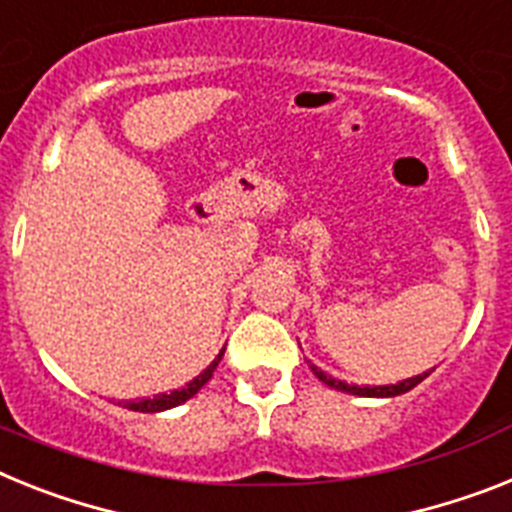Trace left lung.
Returning <instances> with one entry per match:
<instances>
[{"label":"left lung","mask_w":512,"mask_h":512,"mask_svg":"<svg viewBox=\"0 0 512 512\" xmlns=\"http://www.w3.org/2000/svg\"><path fill=\"white\" fill-rule=\"evenodd\" d=\"M309 369H312V375H315L317 380L325 382L328 388L341 390V393H349V395H362V398H393V395L409 393V390L416 388L424 377L432 375V369H429V372H424V375L409 377V380L395 382V385H372V388H369V385H349V382L336 380V377H330L328 372H322V369L315 367V364H309Z\"/></svg>","instance_id":"8db88e82"}]
</instances>
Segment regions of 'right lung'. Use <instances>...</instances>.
Wrapping results in <instances>:
<instances>
[{
	"label": "right lung",
	"instance_id": "right-lung-1",
	"mask_svg": "<svg viewBox=\"0 0 512 512\" xmlns=\"http://www.w3.org/2000/svg\"><path fill=\"white\" fill-rule=\"evenodd\" d=\"M223 351H226V349H221V354H218L216 359H213V362H210L208 367H205L203 372H200V375L195 377V380L187 382L184 388L171 390V393L153 395V398H143V401H127V403H124V406H127V409H130V411H140V414H158V411H166V409H174V406H182L184 401H190L192 395H195L197 390L203 388L205 382H208L210 377H213V372H216L218 362H221ZM119 406H122V403H119Z\"/></svg>",
	"mask_w": 512,
	"mask_h": 512
}]
</instances>
